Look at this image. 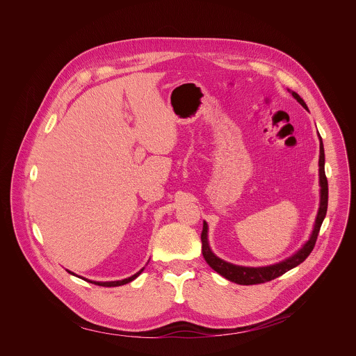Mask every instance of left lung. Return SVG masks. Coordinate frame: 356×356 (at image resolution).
<instances>
[{
	"label": "left lung",
	"mask_w": 356,
	"mask_h": 356,
	"mask_svg": "<svg viewBox=\"0 0 356 356\" xmlns=\"http://www.w3.org/2000/svg\"><path fill=\"white\" fill-rule=\"evenodd\" d=\"M293 97L298 101V103L307 110L306 103H304L302 98L297 94V92H291ZM320 186H321V201H320V209H318V214H317V220H316V225H314V231L310 236V239L304 243V246L294 253V255L280 264L272 265V266H265V268H245V266H236L232 264H228L220 258H217L214 253L211 252L210 246H209V241H207V222H204L202 225V232H201V243H202V257H204L206 262L221 276H224L225 279L236 283V284H259V283H266L270 282L279 276H282L283 273H286L287 270L296 268L297 265H300L301 262H304L307 259V257L312 253V250L316 246L317 242V236L321 228V224L325 218L327 214V207H328V181H327V176H325V170H324V163H325V156H324V146H323V140L320 138Z\"/></svg>",
	"instance_id": "8db88e82"
}]
</instances>
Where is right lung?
<instances>
[{
    "instance_id": "add662e5",
    "label": "right lung",
    "mask_w": 356,
    "mask_h": 356,
    "mask_svg": "<svg viewBox=\"0 0 356 356\" xmlns=\"http://www.w3.org/2000/svg\"><path fill=\"white\" fill-rule=\"evenodd\" d=\"M143 270V269H142ZM142 270H139L138 273H135L134 276H131V277H128V279H124V280H117V282H91V283H94V284H98V286H104V287H115V286H122V284H127V283H129V282H132L135 277H138L140 273H142ZM88 282V280H87Z\"/></svg>"
}]
</instances>
